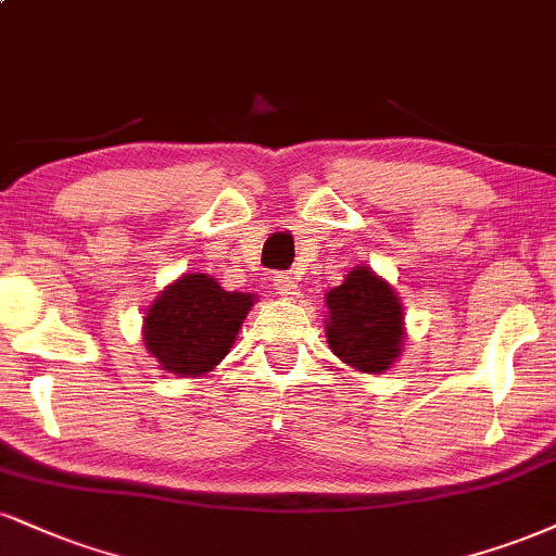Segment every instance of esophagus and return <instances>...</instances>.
Masks as SVG:
<instances>
[{"mask_svg":"<svg viewBox=\"0 0 556 556\" xmlns=\"http://www.w3.org/2000/svg\"><path fill=\"white\" fill-rule=\"evenodd\" d=\"M274 287H277L279 295H285V298H290V300H295L300 295L298 279L290 277V274H277V277H274Z\"/></svg>","mask_w":556,"mask_h":556,"instance_id":"obj_1","label":"esophagus"}]
</instances>
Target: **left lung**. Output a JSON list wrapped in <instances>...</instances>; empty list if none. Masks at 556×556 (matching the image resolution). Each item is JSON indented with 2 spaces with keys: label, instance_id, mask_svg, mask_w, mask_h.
Segmentation results:
<instances>
[{
  "label": "left lung",
  "instance_id": "left-lung-1",
  "mask_svg": "<svg viewBox=\"0 0 556 556\" xmlns=\"http://www.w3.org/2000/svg\"><path fill=\"white\" fill-rule=\"evenodd\" d=\"M326 342L354 370L386 372L404 346V307L370 266H354L326 295Z\"/></svg>",
  "mask_w": 556,
  "mask_h": 556
}]
</instances>
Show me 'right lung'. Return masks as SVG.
Instances as JSON below:
<instances>
[{
  "label": "right lung",
  "instance_id": "add662e5",
  "mask_svg": "<svg viewBox=\"0 0 556 556\" xmlns=\"http://www.w3.org/2000/svg\"><path fill=\"white\" fill-rule=\"evenodd\" d=\"M253 303L256 295L227 292L210 274H184L147 307V352L173 376H204L236 344Z\"/></svg>",
  "mask_w": 556,
  "mask_h": 556
}]
</instances>
